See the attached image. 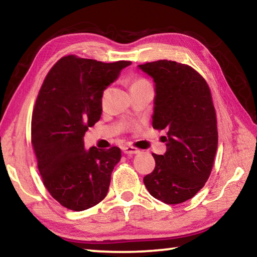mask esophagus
<instances>
[{"label": "esophagus", "mask_w": 257, "mask_h": 257, "mask_svg": "<svg viewBox=\"0 0 257 257\" xmlns=\"http://www.w3.org/2000/svg\"><path fill=\"white\" fill-rule=\"evenodd\" d=\"M122 152L124 154H128V155H133V154H138L139 153V150L135 149L133 146H123L122 147Z\"/></svg>", "instance_id": "obj_1"}]
</instances>
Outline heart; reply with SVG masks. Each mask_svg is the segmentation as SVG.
I'll return each instance as SVG.
<instances>
[{
  "label": "heart",
  "mask_w": 257,
  "mask_h": 257,
  "mask_svg": "<svg viewBox=\"0 0 257 257\" xmlns=\"http://www.w3.org/2000/svg\"><path fill=\"white\" fill-rule=\"evenodd\" d=\"M149 84L146 80L144 79H135L133 82H132V88H134V87H137V86H142V85H146Z\"/></svg>",
  "instance_id": "heart-1"
}]
</instances>
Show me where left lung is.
Returning <instances> with one entry per match:
<instances>
[{"label":"left lung","mask_w":257,"mask_h":257,"mask_svg":"<svg viewBox=\"0 0 257 257\" xmlns=\"http://www.w3.org/2000/svg\"><path fill=\"white\" fill-rule=\"evenodd\" d=\"M138 68L154 81L153 128L168 130L167 151L153 154L154 171L144 178L152 196L165 204L194 197L205 185L217 149L215 110L204 78L176 61Z\"/></svg>","instance_id":"obj_1"}]
</instances>
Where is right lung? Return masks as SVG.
Returning a JSON list of instances; mask_svg holds the SVG:
<instances>
[{"label":"right lung","instance_id":"obj_1","mask_svg":"<svg viewBox=\"0 0 257 257\" xmlns=\"http://www.w3.org/2000/svg\"><path fill=\"white\" fill-rule=\"evenodd\" d=\"M130 64L68 55L43 82L33 111L32 143L43 184L69 210H87L106 196L121 151L86 150L84 136L101 119L103 92Z\"/></svg>","mask_w":257,"mask_h":257}]
</instances>
